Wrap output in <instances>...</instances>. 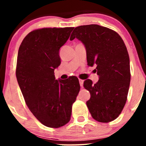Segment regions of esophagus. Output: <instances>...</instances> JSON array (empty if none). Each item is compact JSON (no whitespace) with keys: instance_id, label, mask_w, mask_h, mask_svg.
<instances>
[{"instance_id":"34e87169","label":"esophagus","mask_w":146,"mask_h":146,"mask_svg":"<svg viewBox=\"0 0 146 146\" xmlns=\"http://www.w3.org/2000/svg\"><path fill=\"white\" fill-rule=\"evenodd\" d=\"M79 82H80V86L82 87L83 86V84H84V80H79Z\"/></svg>"}]
</instances>
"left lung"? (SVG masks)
Instances as JSON below:
<instances>
[{
    "mask_svg": "<svg viewBox=\"0 0 146 146\" xmlns=\"http://www.w3.org/2000/svg\"><path fill=\"white\" fill-rule=\"evenodd\" d=\"M75 38L84 45L87 64L96 66V84L88 79L84 87L90 92L86 102L96 121L107 123L121 113L127 100L130 82V58L122 38L113 30L98 25L77 27L70 40Z\"/></svg>",
    "mask_w": 146,
    "mask_h": 146,
    "instance_id": "obj_1",
    "label": "left lung"
}]
</instances>
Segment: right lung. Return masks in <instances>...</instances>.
I'll return each mask as SVG.
<instances>
[{
    "label": "right lung",
    "mask_w": 146,
    "mask_h": 146,
    "mask_svg": "<svg viewBox=\"0 0 146 146\" xmlns=\"http://www.w3.org/2000/svg\"><path fill=\"white\" fill-rule=\"evenodd\" d=\"M74 27L43 28L31 31L18 49L16 78L33 115L43 125L60 128L70 121L72 105L80 89L77 77L56 80L61 63L60 48Z\"/></svg>",
    "instance_id": "right-lung-1"
}]
</instances>
